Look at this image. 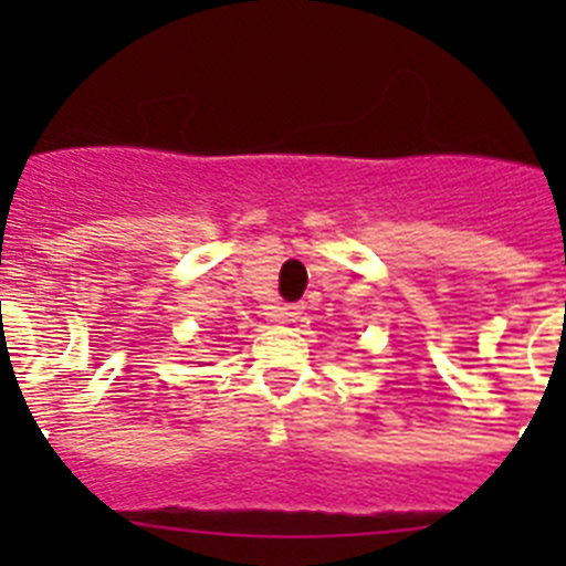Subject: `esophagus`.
Segmentation results:
<instances>
[{"mask_svg": "<svg viewBox=\"0 0 566 566\" xmlns=\"http://www.w3.org/2000/svg\"><path fill=\"white\" fill-rule=\"evenodd\" d=\"M300 314V306H280L274 308V319H280V323H294Z\"/></svg>", "mask_w": 566, "mask_h": 566, "instance_id": "esophagus-1", "label": "esophagus"}]
</instances>
